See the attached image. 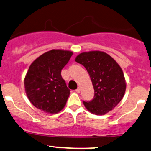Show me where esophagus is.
<instances>
[{
  "mask_svg": "<svg viewBox=\"0 0 151 151\" xmlns=\"http://www.w3.org/2000/svg\"><path fill=\"white\" fill-rule=\"evenodd\" d=\"M80 91H81V90H80V88H78L77 89V90H76V92H77V93H80Z\"/></svg>",
  "mask_w": 151,
  "mask_h": 151,
  "instance_id": "esophagus-1",
  "label": "esophagus"
}]
</instances>
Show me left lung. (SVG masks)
Wrapping results in <instances>:
<instances>
[{
	"label": "left lung",
	"instance_id": "1",
	"mask_svg": "<svg viewBox=\"0 0 151 151\" xmlns=\"http://www.w3.org/2000/svg\"><path fill=\"white\" fill-rule=\"evenodd\" d=\"M90 74L95 95L93 100L83 101L85 108L96 115H104L114 109L124 95L126 82L119 65L107 53L90 51L75 58Z\"/></svg>",
	"mask_w": 151,
	"mask_h": 151
}]
</instances>
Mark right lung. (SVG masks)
<instances>
[{
  "label": "right lung",
  "instance_id": "right-lung-1",
  "mask_svg": "<svg viewBox=\"0 0 151 151\" xmlns=\"http://www.w3.org/2000/svg\"><path fill=\"white\" fill-rule=\"evenodd\" d=\"M72 54L67 50H51L32 63L24 78V88L35 107L49 114L63 109L70 90L61 77V69Z\"/></svg>",
  "mask_w": 151,
  "mask_h": 151
}]
</instances>
